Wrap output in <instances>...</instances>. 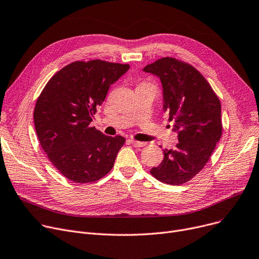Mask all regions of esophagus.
<instances>
[{"instance_id": "esophagus-1", "label": "esophagus", "mask_w": 259, "mask_h": 259, "mask_svg": "<svg viewBox=\"0 0 259 259\" xmlns=\"http://www.w3.org/2000/svg\"><path fill=\"white\" fill-rule=\"evenodd\" d=\"M131 144H132L134 147H144V146H146V143L139 142V141H134V140L131 141Z\"/></svg>"}]
</instances>
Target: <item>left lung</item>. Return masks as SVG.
Segmentation results:
<instances>
[{"label":"left lung","instance_id":"left-lung-1","mask_svg":"<svg viewBox=\"0 0 259 259\" xmlns=\"http://www.w3.org/2000/svg\"><path fill=\"white\" fill-rule=\"evenodd\" d=\"M143 71L160 79L162 108L178 135L175 148L163 149V160L150 171L163 183L183 184L207 163L221 139L220 100L195 67L174 58H161Z\"/></svg>","mask_w":259,"mask_h":259}]
</instances>
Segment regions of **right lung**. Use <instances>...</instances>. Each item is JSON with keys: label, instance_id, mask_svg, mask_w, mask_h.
<instances>
[{"label": "right lung", "instance_id": "add662e5", "mask_svg": "<svg viewBox=\"0 0 259 259\" xmlns=\"http://www.w3.org/2000/svg\"><path fill=\"white\" fill-rule=\"evenodd\" d=\"M129 68L101 60L73 62L50 79L36 102L33 118L40 146L73 182L104 177L125 144L123 136L104 135L90 124L110 85Z\"/></svg>", "mask_w": 259, "mask_h": 259}]
</instances>
